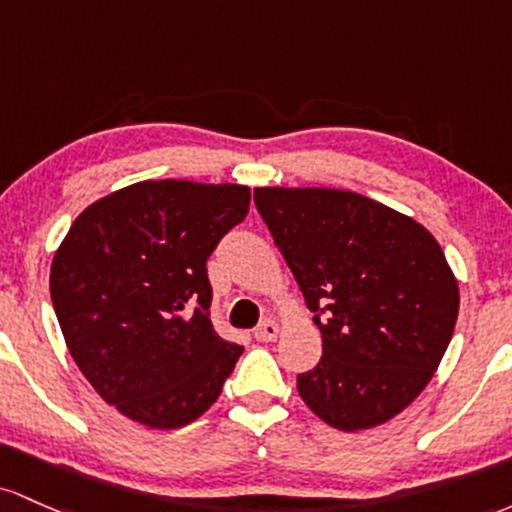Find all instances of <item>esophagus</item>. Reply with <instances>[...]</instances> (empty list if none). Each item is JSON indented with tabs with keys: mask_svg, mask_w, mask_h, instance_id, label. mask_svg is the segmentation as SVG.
I'll list each match as a JSON object with an SVG mask.
<instances>
[{
	"mask_svg": "<svg viewBox=\"0 0 512 512\" xmlns=\"http://www.w3.org/2000/svg\"><path fill=\"white\" fill-rule=\"evenodd\" d=\"M278 333H280L278 324H275L273 319H266V321H261V324H258L254 329V338H256V341H261V343H271V341H275V338H278Z\"/></svg>",
	"mask_w": 512,
	"mask_h": 512,
	"instance_id": "obj_1",
	"label": "esophagus"
}]
</instances>
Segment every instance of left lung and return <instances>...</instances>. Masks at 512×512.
Here are the masks:
<instances>
[{
  "instance_id": "1",
  "label": "left lung",
  "mask_w": 512,
  "mask_h": 512,
  "mask_svg": "<svg viewBox=\"0 0 512 512\" xmlns=\"http://www.w3.org/2000/svg\"><path fill=\"white\" fill-rule=\"evenodd\" d=\"M254 200L324 341L297 392L333 428L382 426L426 389L455 331L459 287L440 244L360 193L256 188Z\"/></svg>"
}]
</instances>
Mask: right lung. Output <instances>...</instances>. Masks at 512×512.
I'll use <instances>...</instances> for the list:
<instances>
[{
  "label": "right lung",
  "mask_w": 512,
  "mask_h": 512,
  "mask_svg": "<svg viewBox=\"0 0 512 512\" xmlns=\"http://www.w3.org/2000/svg\"><path fill=\"white\" fill-rule=\"evenodd\" d=\"M249 186L140 181L72 222L50 297L74 363L147 428L188 426L217 401L241 346L212 329L208 258L249 212Z\"/></svg>",
  "instance_id": "obj_1"
}]
</instances>
